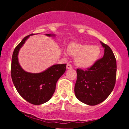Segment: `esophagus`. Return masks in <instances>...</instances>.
Wrapping results in <instances>:
<instances>
[{"label":"esophagus","mask_w":129,"mask_h":129,"mask_svg":"<svg viewBox=\"0 0 129 129\" xmlns=\"http://www.w3.org/2000/svg\"><path fill=\"white\" fill-rule=\"evenodd\" d=\"M67 69H72V66L70 64V63H68L67 64Z\"/></svg>","instance_id":"esophagus-1"}]
</instances>
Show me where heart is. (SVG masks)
<instances>
[{
  "mask_svg": "<svg viewBox=\"0 0 129 129\" xmlns=\"http://www.w3.org/2000/svg\"><path fill=\"white\" fill-rule=\"evenodd\" d=\"M67 53L75 57V62L77 66L87 69L93 66L98 60L101 48L98 45L72 43L69 45Z\"/></svg>",
  "mask_w": 129,
  "mask_h": 129,
  "instance_id": "obj_1",
  "label": "heart"
}]
</instances>
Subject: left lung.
<instances>
[{"instance_id": "1", "label": "left lung", "mask_w": 129, "mask_h": 129, "mask_svg": "<svg viewBox=\"0 0 129 129\" xmlns=\"http://www.w3.org/2000/svg\"><path fill=\"white\" fill-rule=\"evenodd\" d=\"M104 54L87 70L78 69L75 85L76 97L89 106L106 100L113 91L116 78V60L110 47L103 42Z\"/></svg>"}]
</instances>
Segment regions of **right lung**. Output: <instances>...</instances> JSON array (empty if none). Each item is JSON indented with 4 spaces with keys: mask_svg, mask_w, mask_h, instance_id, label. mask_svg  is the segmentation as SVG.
<instances>
[{
    "mask_svg": "<svg viewBox=\"0 0 129 129\" xmlns=\"http://www.w3.org/2000/svg\"><path fill=\"white\" fill-rule=\"evenodd\" d=\"M25 37L13 51L11 75L17 92L24 100L34 105H40L49 101L56 89L57 80L65 73L67 64L53 65L39 73H31L23 70L18 61L20 48L29 36ZM47 36L54 35L46 34Z\"/></svg>",
    "mask_w": 129,
    "mask_h": 129,
    "instance_id": "add662e5",
    "label": "right lung"
}]
</instances>
